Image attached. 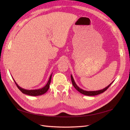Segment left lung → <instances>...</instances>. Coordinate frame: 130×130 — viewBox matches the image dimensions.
<instances>
[{"instance_id": "left-lung-1", "label": "left lung", "mask_w": 130, "mask_h": 130, "mask_svg": "<svg viewBox=\"0 0 130 130\" xmlns=\"http://www.w3.org/2000/svg\"><path fill=\"white\" fill-rule=\"evenodd\" d=\"M71 80H72V84H73V86L74 87V88H75L77 90V91H78L80 93H81V94H84V95H87V96L96 95H98V94H101L102 93L104 92L105 90H106L108 88V87H109L110 86H111V85L113 83V81H113L112 82V83L110 84L108 86H107V87H105V88H104L103 89L99 90H95V91H87V90H85L84 89L80 88L79 87H78V86H77V85L76 84L75 82V81L74 80L72 75H71Z\"/></svg>"}]
</instances>
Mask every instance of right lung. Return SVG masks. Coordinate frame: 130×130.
I'll list each match as a JSON object with an SVG mask.
<instances>
[{
    "instance_id": "add662e5",
    "label": "right lung",
    "mask_w": 130,
    "mask_h": 130,
    "mask_svg": "<svg viewBox=\"0 0 130 130\" xmlns=\"http://www.w3.org/2000/svg\"><path fill=\"white\" fill-rule=\"evenodd\" d=\"M53 74V73H52ZM52 74H51V75L49 78V80L47 82L46 85L43 87L42 88L40 89H34V90H27V89H25L24 88H22L21 87H19L18 86V85L15 82V81H14V80L13 79L15 85H17V87L18 88V89L21 90V91L23 93L26 94V95H31V96H38V95H42V94H44V93H45L49 89V87H50V84L51 82V79H52Z\"/></svg>"
}]
</instances>
